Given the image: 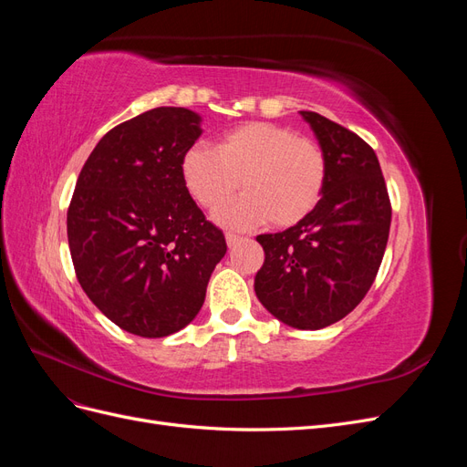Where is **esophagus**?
<instances>
[{
	"instance_id": "1",
	"label": "esophagus",
	"mask_w": 467,
	"mask_h": 467,
	"mask_svg": "<svg viewBox=\"0 0 467 467\" xmlns=\"http://www.w3.org/2000/svg\"><path fill=\"white\" fill-rule=\"evenodd\" d=\"M242 235H235V234H225V242H228V247H234L237 245L239 242H242Z\"/></svg>"
}]
</instances>
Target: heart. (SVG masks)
Instances as JSON below:
<instances>
[{"label": "heart", "instance_id": "obj_1", "mask_svg": "<svg viewBox=\"0 0 467 467\" xmlns=\"http://www.w3.org/2000/svg\"><path fill=\"white\" fill-rule=\"evenodd\" d=\"M187 192L204 210H216L239 189L242 199L223 206L216 220L247 230L265 220L290 228L312 212L327 181V158L312 138L275 122H245L214 146H194L181 160Z\"/></svg>", "mask_w": 467, "mask_h": 467}]
</instances>
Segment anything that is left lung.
<instances>
[{
	"mask_svg": "<svg viewBox=\"0 0 467 467\" xmlns=\"http://www.w3.org/2000/svg\"><path fill=\"white\" fill-rule=\"evenodd\" d=\"M327 158L317 206L292 228L257 235L261 304L296 329L343 319L370 290L388 245L391 202L374 150L345 126L300 110Z\"/></svg>",
	"mask_w": 467,
	"mask_h": 467,
	"instance_id": "left-lung-1",
	"label": "left lung"
}]
</instances>
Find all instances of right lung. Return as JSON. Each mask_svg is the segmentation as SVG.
Here are the masks:
<instances>
[{
  "label": "right lung",
  "mask_w": 467,
  "mask_h": 467,
  "mask_svg": "<svg viewBox=\"0 0 467 467\" xmlns=\"http://www.w3.org/2000/svg\"><path fill=\"white\" fill-rule=\"evenodd\" d=\"M201 134V117L182 107H158L115 126L83 165L67 208L83 292L138 337L189 325L228 251L181 175L182 155Z\"/></svg>",
  "instance_id": "1"
}]
</instances>
